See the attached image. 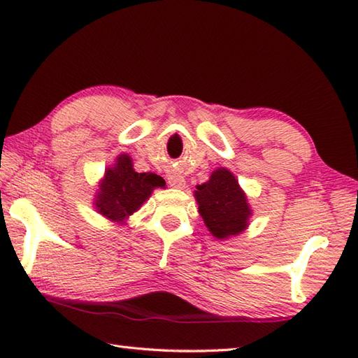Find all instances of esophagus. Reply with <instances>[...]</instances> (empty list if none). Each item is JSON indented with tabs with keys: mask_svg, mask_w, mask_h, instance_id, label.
<instances>
[{
	"mask_svg": "<svg viewBox=\"0 0 358 358\" xmlns=\"http://www.w3.org/2000/svg\"><path fill=\"white\" fill-rule=\"evenodd\" d=\"M166 179H168V184L171 185L173 189H184L185 187L184 176H180L179 173H169Z\"/></svg>",
	"mask_w": 358,
	"mask_h": 358,
	"instance_id": "esophagus-1",
	"label": "esophagus"
}]
</instances>
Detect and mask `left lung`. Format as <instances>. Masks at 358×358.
Listing matches in <instances>:
<instances>
[{"mask_svg": "<svg viewBox=\"0 0 358 358\" xmlns=\"http://www.w3.org/2000/svg\"><path fill=\"white\" fill-rule=\"evenodd\" d=\"M195 198L206 227L217 239H227L247 228L252 210L245 193L228 169L218 168L212 173L208 182L196 187Z\"/></svg>", "mask_w": 358, "mask_h": 358, "instance_id": "obj_1", "label": "left lung"}]
</instances>
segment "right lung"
<instances>
[{
	"label": "right lung",
	"instance_id": "obj_1",
	"mask_svg": "<svg viewBox=\"0 0 358 358\" xmlns=\"http://www.w3.org/2000/svg\"><path fill=\"white\" fill-rule=\"evenodd\" d=\"M163 179L154 173H136L129 155H119L116 165L108 168L97 195V210L113 222H122L134 214L150 196Z\"/></svg>",
	"mask_w": 358,
	"mask_h": 358
}]
</instances>
